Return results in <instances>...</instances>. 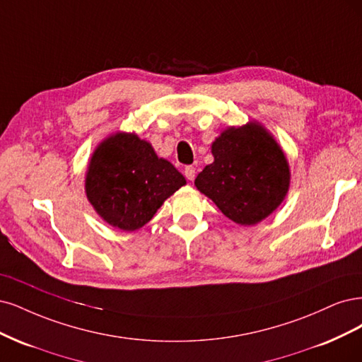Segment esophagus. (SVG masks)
<instances>
[{"label": "esophagus", "mask_w": 362, "mask_h": 362, "mask_svg": "<svg viewBox=\"0 0 362 362\" xmlns=\"http://www.w3.org/2000/svg\"><path fill=\"white\" fill-rule=\"evenodd\" d=\"M183 173H185V177L188 179V180H194V179H195V168H194L192 165L185 167Z\"/></svg>", "instance_id": "34e87169"}]
</instances>
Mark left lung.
Returning <instances> with one entry per match:
<instances>
[{
    "instance_id": "8db88e82",
    "label": "left lung",
    "mask_w": 362,
    "mask_h": 362,
    "mask_svg": "<svg viewBox=\"0 0 362 362\" xmlns=\"http://www.w3.org/2000/svg\"><path fill=\"white\" fill-rule=\"evenodd\" d=\"M214 162L197 189L233 223L254 226L272 215L290 188V167L274 135L259 122L230 126L212 143Z\"/></svg>"
}]
</instances>
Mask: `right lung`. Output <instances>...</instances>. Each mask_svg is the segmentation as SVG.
Listing matches in <instances>:
<instances>
[{"mask_svg":"<svg viewBox=\"0 0 362 362\" xmlns=\"http://www.w3.org/2000/svg\"><path fill=\"white\" fill-rule=\"evenodd\" d=\"M185 177L135 132H115L95 148L86 173V194L110 226L135 231L153 218Z\"/></svg>","mask_w":362,"mask_h":362,"instance_id":"right-lung-1","label":"right lung"}]
</instances>
